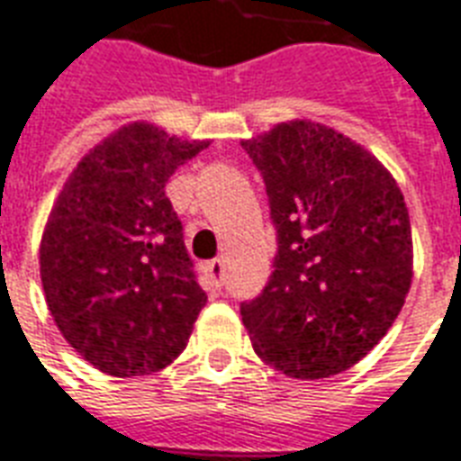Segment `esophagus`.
<instances>
[{"label":"esophagus","mask_w":461,"mask_h":461,"mask_svg":"<svg viewBox=\"0 0 461 461\" xmlns=\"http://www.w3.org/2000/svg\"><path fill=\"white\" fill-rule=\"evenodd\" d=\"M207 276L212 277L217 285L222 283V276H224V261H222V258H215V261L207 263Z\"/></svg>","instance_id":"esophagus-1"}]
</instances>
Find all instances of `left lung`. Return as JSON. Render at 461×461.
I'll list each match as a JSON object with an SVG mask.
<instances>
[{"label": "left lung", "instance_id": "1", "mask_svg": "<svg viewBox=\"0 0 461 461\" xmlns=\"http://www.w3.org/2000/svg\"><path fill=\"white\" fill-rule=\"evenodd\" d=\"M241 147L277 231L268 285L241 302L256 356L297 379L339 375L384 339L409 294L402 191L375 154L321 122H280Z\"/></svg>", "mask_w": 461, "mask_h": 461}]
</instances>
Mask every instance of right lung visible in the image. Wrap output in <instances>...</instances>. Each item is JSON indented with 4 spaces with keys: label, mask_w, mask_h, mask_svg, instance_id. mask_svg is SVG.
<instances>
[{
    "label": "right lung",
    "mask_w": 461,
    "mask_h": 461,
    "mask_svg": "<svg viewBox=\"0 0 461 461\" xmlns=\"http://www.w3.org/2000/svg\"><path fill=\"white\" fill-rule=\"evenodd\" d=\"M207 145L130 122L77 164L55 200L41 241L45 302L67 343L105 375L164 370L205 307L164 188Z\"/></svg>",
    "instance_id": "obj_1"
}]
</instances>
